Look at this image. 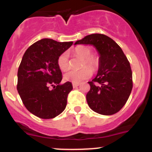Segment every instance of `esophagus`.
Here are the masks:
<instances>
[{
    "mask_svg": "<svg viewBox=\"0 0 152 152\" xmlns=\"http://www.w3.org/2000/svg\"><path fill=\"white\" fill-rule=\"evenodd\" d=\"M72 85H73V88H77V87H78V86L80 85V84H75V83H74V84H72Z\"/></svg>",
    "mask_w": 152,
    "mask_h": 152,
    "instance_id": "obj_1",
    "label": "esophagus"
}]
</instances>
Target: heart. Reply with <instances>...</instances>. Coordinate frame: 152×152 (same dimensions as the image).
Wrapping results in <instances>:
<instances>
[{"instance_id":"b5f03b06","label":"heart","mask_w":152,"mask_h":152,"mask_svg":"<svg viewBox=\"0 0 152 152\" xmlns=\"http://www.w3.org/2000/svg\"><path fill=\"white\" fill-rule=\"evenodd\" d=\"M92 49L88 45H80L74 50V53L77 57L82 58L80 64L81 68L79 70H72L64 74V79L69 82L79 84L84 80L90 78L92 75V70L96 72L100 65V58L97 54H92ZM58 68L62 72H67L70 68L68 54L63 52L58 56L57 60Z\"/></svg>"}]
</instances>
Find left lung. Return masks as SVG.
<instances>
[{"label": "left lung", "mask_w": 152, "mask_h": 152, "mask_svg": "<svg viewBox=\"0 0 152 152\" xmlns=\"http://www.w3.org/2000/svg\"><path fill=\"white\" fill-rule=\"evenodd\" d=\"M77 44L94 45L100 56L97 75L88 82V106L102 115L116 113L127 102L133 86L129 61L120 46L106 35H88L76 42Z\"/></svg>", "instance_id": "obj_1"}]
</instances>
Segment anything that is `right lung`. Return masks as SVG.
<instances>
[{
    "label": "right lung",
    "mask_w": 152,
    "mask_h": 152,
    "mask_svg": "<svg viewBox=\"0 0 152 152\" xmlns=\"http://www.w3.org/2000/svg\"><path fill=\"white\" fill-rule=\"evenodd\" d=\"M72 44L42 39L30 45L23 56L17 88L25 107L37 117L52 119L66 107L73 87L69 81L60 85L62 75L57 60Z\"/></svg>",
    "instance_id": "right-lung-1"
}]
</instances>
